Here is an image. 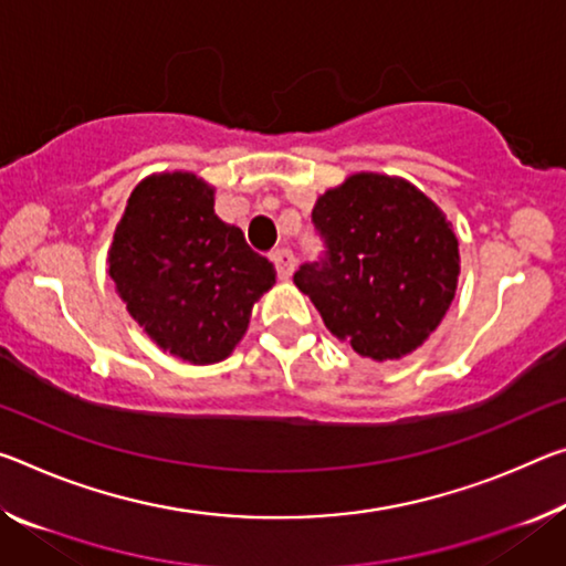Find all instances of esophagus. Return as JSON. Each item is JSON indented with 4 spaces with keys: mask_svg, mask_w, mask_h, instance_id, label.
I'll list each match as a JSON object with an SVG mask.
<instances>
[{
    "mask_svg": "<svg viewBox=\"0 0 566 566\" xmlns=\"http://www.w3.org/2000/svg\"><path fill=\"white\" fill-rule=\"evenodd\" d=\"M272 262L276 266V276H280V280H290L294 274V264H297V259H294L290 249H280L272 254Z\"/></svg>",
    "mask_w": 566,
    "mask_h": 566,
    "instance_id": "1",
    "label": "esophagus"
}]
</instances>
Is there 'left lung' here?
I'll list each match as a JSON object with an SVG mask.
<instances>
[{"label":"left lung","mask_w":566,"mask_h":566,"mask_svg":"<svg viewBox=\"0 0 566 566\" xmlns=\"http://www.w3.org/2000/svg\"><path fill=\"white\" fill-rule=\"evenodd\" d=\"M312 221L327 254L302 264L294 284L332 335L375 363L423 345L461 274L446 213L406 178L360 170L319 196Z\"/></svg>","instance_id":"obj_1"}]
</instances>
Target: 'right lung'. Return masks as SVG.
<instances>
[{"label": "right lung", "instance_id": "1", "mask_svg": "<svg viewBox=\"0 0 566 566\" xmlns=\"http://www.w3.org/2000/svg\"><path fill=\"white\" fill-rule=\"evenodd\" d=\"M213 193L191 170L146 176L107 249V274L128 315L164 353L191 365L234 353L276 276L241 229L217 217Z\"/></svg>", "mask_w": 566, "mask_h": 566}]
</instances>
